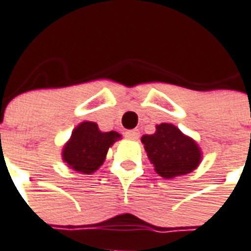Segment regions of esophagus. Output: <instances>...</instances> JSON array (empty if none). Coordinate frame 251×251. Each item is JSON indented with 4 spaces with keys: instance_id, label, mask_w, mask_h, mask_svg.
Masks as SVG:
<instances>
[{
    "instance_id": "obj_1",
    "label": "esophagus",
    "mask_w": 251,
    "mask_h": 251,
    "mask_svg": "<svg viewBox=\"0 0 251 251\" xmlns=\"http://www.w3.org/2000/svg\"><path fill=\"white\" fill-rule=\"evenodd\" d=\"M125 137L127 138V139H131V141H137L138 138H139V130H129V131H126L125 133Z\"/></svg>"
}]
</instances>
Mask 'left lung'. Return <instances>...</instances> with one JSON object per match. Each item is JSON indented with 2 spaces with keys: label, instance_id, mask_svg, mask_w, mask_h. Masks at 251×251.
Instances as JSON below:
<instances>
[{
  "label": "left lung",
  "instance_id": "8db88e82",
  "mask_svg": "<svg viewBox=\"0 0 251 251\" xmlns=\"http://www.w3.org/2000/svg\"><path fill=\"white\" fill-rule=\"evenodd\" d=\"M141 141L155 172L163 178L187 175L202 161L198 143L172 124L163 122L156 125V131L150 135L146 134Z\"/></svg>",
  "mask_w": 251,
  "mask_h": 251
}]
</instances>
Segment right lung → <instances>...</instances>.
<instances>
[{
    "mask_svg": "<svg viewBox=\"0 0 251 251\" xmlns=\"http://www.w3.org/2000/svg\"><path fill=\"white\" fill-rule=\"evenodd\" d=\"M121 139L117 131H101L98 124L80 122L62 149V160L73 171L91 175L105 161L108 150Z\"/></svg>",
    "mask_w": 251,
    "mask_h": 251,
    "instance_id": "right-lung-1",
    "label": "right lung"
}]
</instances>
